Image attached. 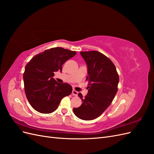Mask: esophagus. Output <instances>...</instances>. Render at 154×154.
<instances>
[{"mask_svg":"<svg viewBox=\"0 0 154 154\" xmlns=\"http://www.w3.org/2000/svg\"><path fill=\"white\" fill-rule=\"evenodd\" d=\"M72 94L73 96H78V92L76 91H75V90H72Z\"/></svg>","mask_w":154,"mask_h":154,"instance_id":"obj_1","label":"esophagus"}]
</instances>
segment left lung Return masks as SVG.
<instances>
[{
  "label": "left lung",
  "mask_w": 154,
  "mask_h": 154,
  "mask_svg": "<svg viewBox=\"0 0 154 154\" xmlns=\"http://www.w3.org/2000/svg\"><path fill=\"white\" fill-rule=\"evenodd\" d=\"M87 67L88 93L78 96L83 103L73 112L78 118L92 120L99 117L112 102L118 91L119 76L114 64L96 51L80 52Z\"/></svg>",
  "instance_id": "1"
}]
</instances>
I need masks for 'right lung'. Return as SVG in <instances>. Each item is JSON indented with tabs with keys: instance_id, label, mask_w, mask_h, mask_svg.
Listing matches in <instances>:
<instances>
[{
	"instance_id": "right-lung-1",
	"label": "right lung",
	"mask_w": 154,
	"mask_h": 154,
	"mask_svg": "<svg viewBox=\"0 0 154 154\" xmlns=\"http://www.w3.org/2000/svg\"><path fill=\"white\" fill-rule=\"evenodd\" d=\"M76 54L75 51L54 48L36 55L25 67L23 76L27 99L35 110L49 114L57 109L72 88L67 83H60L53 78L54 72H62V65Z\"/></svg>"
}]
</instances>
